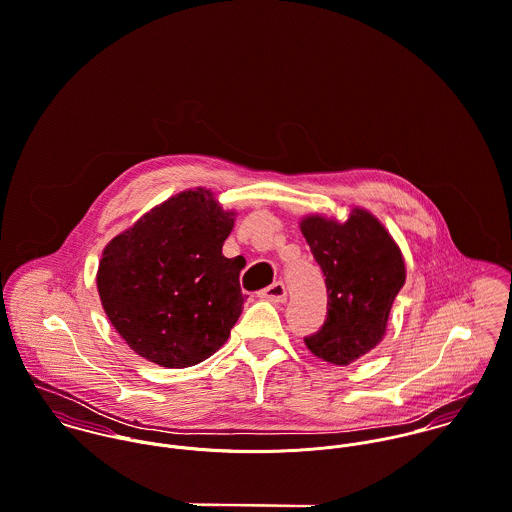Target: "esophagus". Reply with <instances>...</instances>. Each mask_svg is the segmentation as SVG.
I'll use <instances>...</instances> for the list:
<instances>
[{"mask_svg":"<svg viewBox=\"0 0 512 512\" xmlns=\"http://www.w3.org/2000/svg\"><path fill=\"white\" fill-rule=\"evenodd\" d=\"M258 295L262 299H268V301H274V303H282L288 297V290H286L284 282H274L272 286H268L266 290H262Z\"/></svg>","mask_w":512,"mask_h":512,"instance_id":"1","label":"esophagus"}]
</instances>
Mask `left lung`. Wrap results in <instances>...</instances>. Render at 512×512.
<instances>
[{
	"label": "left lung",
	"instance_id": "8db88e82",
	"mask_svg": "<svg viewBox=\"0 0 512 512\" xmlns=\"http://www.w3.org/2000/svg\"><path fill=\"white\" fill-rule=\"evenodd\" d=\"M301 232L327 286V319L307 335V349L333 365H349L384 337L392 303L406 282L402 254L384 226L355 209L347 222L307 217Z\"/></svg>",
	"mask_w": 512,
	"mask_h": 512
}]
</instances>
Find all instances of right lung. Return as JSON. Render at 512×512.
Segmentation results:
<instances>
[{"mask_svg": "<svg viewBox=\"0 0 512 512\" xmlns=\"http://www.w3.org/2000/svg\"><path fill=\"white\" fill-rule=\"evenodd\" d=\"M232 224L209 191H185L106 246L98 293L140 357L183 368L224 345L244 303L242 266L222 254Z\"/></svg>", "mask_w": 512, "mask_h": 512, "instance_id": "1", "label": "right lung"}]
</instances>
